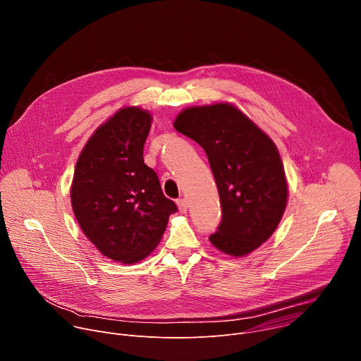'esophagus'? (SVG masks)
<instances>
[{"label": "esophagus", "mask_w": 361, "mask_h": 361, "mask_svg": "<svg viewBox=\"0 0 361 361\" xmlns=\"http://www.w3.org/2000/svg\"><path fill=\"white\" fill-rule=\"evenodd\" d=\"M177 207H178L180 213H185V212H187V209H188L187 200H185V198H180V200H177Z\"/></svg>", "instance_id": "34e87169"}]
</instances>
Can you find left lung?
Listing matches in <instances>:
<instances>
[{"label": "left lung", "mask_w": 361, "mask_h": 361, "mask_svg": "<svg viewBox=\"0 0 361 361\" xmlns=\"http://www.w3.org/2000/svg\"><path fill=\"white\" fill-rule=\"evenodd\" d=\"M173 126L202 147L216 178L223 219L212 244L233 257L252 252L271 237L287 207L277 145L231 102L184 109Z\"/></svg>", "instance_id": "8db88e82"}]
</instances>
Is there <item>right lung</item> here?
<instances>
[{"label": "right lung", "instance_id": "right-lung-1", "mask_svg": "<svg viewBox=\"0 0 361 361\" xmlns=\"http://www.w3.org/2000/svg\"><path fill=\"white\" fill-rule=\"evenodd\" d=\"M152 116L123 107L81 149L71 183V207L85 237L113 262L134 264L159 245L174 201L161 190L142 149Z\"/></svg>", "mask_w": 361, "mask_h": 361}]
</instances>
